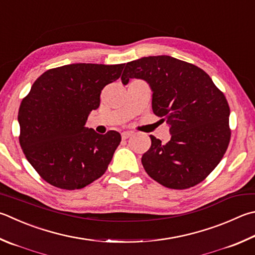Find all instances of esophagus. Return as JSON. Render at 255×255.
<instances>
[{
  "label": "esophagus",
  "mask_w": 255,
  "mask_h": 255,
  "mask_svg": "<svg viewBox=\"0 0 255 255\" xmlns=\"http://www.w3.org/2000/svg\"><path fill=\"white\" fill-rule=\"evenodd\" d=\"M132 135L131 131H123L122 132V138L123 139H127V138H129Z\"/></svg>",
  "instance_id": "34e87169"
}]
</instances>
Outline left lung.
<instances>
[{"instance_id": "1", "label": "left lung", "mask_w": 255, "mask_h": 255, "mask_svg": "<svg viewBox=\"0 0 255 255\" xmlns=\"http://www.w3.org/2000/svg\"><path fill=\"white\" fill-rule=\"evenodd\" d=\"M142 79L149 85L151 108L169 126L165 145L150 135L141 157L147 174L165 187L185 189L204 180L228 149L230 107L207 73L169 55L143 57L124 69L122 81Z\"/></svg>"}]
</instances>
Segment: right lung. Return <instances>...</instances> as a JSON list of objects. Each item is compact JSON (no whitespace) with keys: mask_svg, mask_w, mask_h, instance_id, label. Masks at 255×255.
Listing matches in <instances>:
<instances>
[{"mask_svg":"<svg viewBox=\"0 0 255 255\" xmlns=\"http://www.w3.org/2000/svg\"><path fill=\"white\" fill-rule=\"evenodd\" d=\"M125 63H73L50 69L34 81L18 109L20 145L45 182L79 189L105 174L122 140L87 128L88 116L99 107L105 86L122 75Z\"/></svg>","mask_w":255,"mask_h":255,"instance_id":"obj_1","label":"right lung"}]
</instances>
